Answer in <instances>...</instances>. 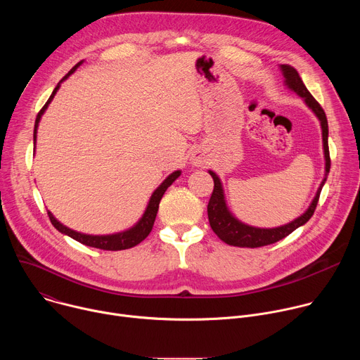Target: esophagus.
<instances>
[{
  "mask_svg": "<svg viewBox=\"0 0 360 360\" xmlns=\"http://www.w3.org/2000/svg\"><path fill=\"white\" fill-rule=\"evenodd\" d=\"M191 161H192L193 165L202 167L205 162H207V157H205V153H203L200 149H196V150H193V153H192Z\"/></svg>",
  "mask_w": 360,
  "mask_h": 360,
  "instance_id": "1",
  "label": "esophagus"
}]
</instances>
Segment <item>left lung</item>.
<instances>
[{
    "mask_svg": "<svg viewBox=\"0 0 360 360\" xmlns=\"http://www.w3.org/2000/svg\"><path fill=\"white\" fill-rule=\"evenodd\" d=\"M281 70L283 72L285 77V84L288 85V88H290L292 91H295L299 96L303 98L304 104L309 107L314 114L318 117V120L321 121V127H322V139H323V152H325V178L311 203V207L306 210V212L303 215H300L299 218H296L295 221L278 226V228H255V226H249L246 224H242L240 221H238L228 210L226 202H225V195H224V189H222V184L221 179L218 178V175L212 171H210L212 179H214V191L208 203V218H210V225L212 228V231L218 235V238L221 240H224L228 245L232 246H240V248H259V246H265V245H271L275 243L283 238H286L289 233H292L295 229H297L299 226L304 225L307 221H309L316 210V205L319 200V195L321 191L326 182V176L330 171V157H329V145H328V120H326V114L323 111V108L319 105V102L312 96V94L307 91V88L304 86L302 78L299 77L297 71L288 65L283 64L281 65Z\"/></svg>",
    "mask_w": 360,
    "mask_h": 360,
    "instance_id": "1",
    "label": "left lung"
}]
</instances>
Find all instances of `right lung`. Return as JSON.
<instances>
[{"mask_svg": "<svg viewBox=\"0 0 360 360\" xmlns=\"http://www.w3.org/2000/svg\"><path fill=\"white\" fill-rule=\"evenodd\" d=\"M82 64V61H79L60 82L58 85L56 86V89L53 91V94H51V96L48 98V101L45 102V105L41 108V111L38 112L37 115V120H35V127H34V143H35V139H37V128H38V124H39V120L42 117V114L45 112V110L48 108L49 102L53 101L54 95L57 94V91L60 89L61 86V82L65 81L79 65ZM181 175V171H175L172 172L157 189L155 192L152 193L149 202H148V207L142 215V218L139 219V222L136 225H134L131 229L128 231H124V232H120V233H114V235H85V233H81V232H77V231H72L67 226H64L61 222H58L54 215L51 214L48 211V217H49V221L51 224H53L56 226V229H58L61 233L64 235H68L71 236L72 239L86 245V246H92V248H98V249H104V250H122V249H129V248H134L135 245L141 243L148 235L149 232L152 231V226H153V222H155V218H157V212H158V208H160V202L165 193V191L172 185V182Z\"/></svg>", "mask_w": 360, "mask_h": 360, "instance_id": "right-lung-1", "label": "right lung"}]
</instances>
